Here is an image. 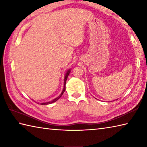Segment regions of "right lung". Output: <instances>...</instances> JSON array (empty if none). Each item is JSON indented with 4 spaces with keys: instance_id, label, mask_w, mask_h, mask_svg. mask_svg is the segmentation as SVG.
<instances>
[{
    "instance_id": "1",
    "label": "right lung",
    "mask_w": 147,
    "mask_h": 147,
    "mask_svg": "<svg viewBox=\"0 0 147 147\" xmlns=\"http://www.w3.org/2000/svg\"><path fill=\"white\" fill-rule=\"evenodd\" d=\"M70 69H69L67 71V73H65V77H64V88H63V90H62V93H61V94L59 95V96H57V98H55V99H54L53 100H52V101H50V102H45V103H40V104L41 105H47V104H52V103H54V102H56L57 100H58V99H59L61 97V96L63 95V93H64V91H65V83H66V80H67V77H68V76H69V73H70ZM38 104H39V103H38Z\"/></svg>"
}]
</instances>
